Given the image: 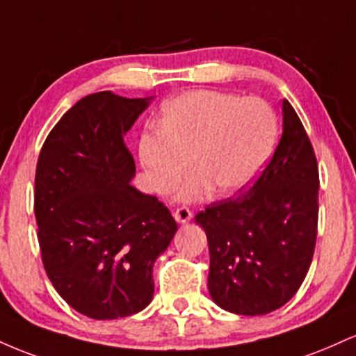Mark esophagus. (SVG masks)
Segmentation results:
<instances>
[{
	"label": "esophagus",
	"instance_id": "obj_1",
	"mask_svg": "<svg viewBox=\"0 0 356 356\" xmlns=\"http://www.w3.org/2000/svg\"><path fill=\"white\" fill-rule=\"evenodd\" d=\"M174 218L177 222H189V220L192 219V211L189 209V207L182 206V207H177V209L174 211Z\"/></svg>",
	"mask_w": 356,
	"mask_h": 356
}]
</instances>
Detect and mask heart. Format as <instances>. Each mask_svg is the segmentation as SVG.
Returning <instances> with one entry per match:
<instances>
[{
    "instance_id": "1",
    "label": "heart",
    "mask_w": 356,
    "mask_h": 356,
    "mask_svg": "<svg viewBox=\"0 0 356 356\" xmlns=\"http://www.w3.org/2000/svg\"><path fill=\"white\" fill-rule=\"evenodd\" d=\"M280 120L259 97L195 90L164 107L159 129L138 140V155L155 191L165 192L189 169L195 175L177 192L179 201H197L211 191L231 195L259 175L275 152Z\"/></svg>"
}]
</instances>
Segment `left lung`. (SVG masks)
I'll return each mask as SVG.
<instances>
[{
	"label": "left lung",
	"mask_w": 356,
	"mask_h": 356,
	"mask_svg": "<svg viewBox=\"0 0 356 356\" xmlns=\"http://www.w3.org/2000/svg\"><path fill=\"white\" fill-rule=\"evenodd\" d=\"M318 162L300 117L283 100V136L244 194L195 216L206 231L207 286L222 309L256 316L288 303L312 264L318 231Z\"/></svg>",
	"instance_id": "obj_1"
}]
</instances>
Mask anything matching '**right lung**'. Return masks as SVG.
<instances>
[{"mask_svg":"<svg viewBox=\"0 0 356 356\" xmlns=\"http://www.w3.org/2000/svg\"><path fill=\"white\" fill-rule=\"evenodd\" d=\"M150 99L83 97L53 127L36 164L44 271L93 320L130 316L152 301L154 263L177 231L164 204L130 186L136 162L124 136Z\"/></svg>","mask_w":356,"mask_h":356,"instance_id":"right-lung-1","label":"right lung"}]
</instances>
